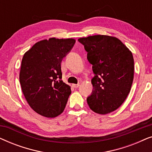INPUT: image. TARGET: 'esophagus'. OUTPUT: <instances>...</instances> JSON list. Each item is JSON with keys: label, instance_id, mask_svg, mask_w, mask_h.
<instances>
[{"label": "esophagus", "instance_id": "obj_1", "mask_svg": "<svg viewBox=\"0 0 152 152\" xmlns=\"http://www.w3.org/2000/svg\"><path fill=\"white\" fill-rule=\"evenodd\" d=\"M72 86L74 87V88H78L79 86H80V84H73L72 85Z\"/></svg>", "mask_w": 152, "mask_h": 152}]
</instances>
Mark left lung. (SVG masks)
<instances>
[{"label":"left lung","instance_id":"left-lung-1","mask_svg":"<svg viewBox=\"0 0 152 152\" xmlns=\"http://www.w3.org/2000/svg\"><path fill=\"white\" fill-rule=\"evenodd\" d=\"M87 52L95 76L93 91L87 98L90 109L105 115L125 100L134 80V61L130 50L115 37L94 35L78 39Z\"/></svg>","mask_w":152,"mask_h":152}]
</instances>
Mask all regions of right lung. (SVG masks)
Masks as SVG:
<instances>
[{
	"mask_svg": "<svg viewBox=\"0 0 152 152\" xmlns=\"http://www.w3.org/2000/svg\"><path fill=\"white\" fill-rule=\"evenodd\" d=\"M75 39H43L24 54L20 84L30 107L39 115L53 118L63 113L71 89L61 80V62Z\"/></svg>",
	"mask_w": 152,
	"mask_h": 152,
	"instance_id": "add662e5",
	"label": "right lung"
}]
</instances>
